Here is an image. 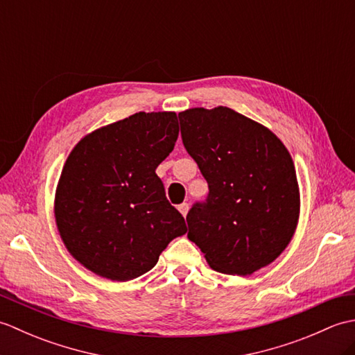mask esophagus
<instances>
[{
	"label": "esophagus",
	"instance_id": "obj_1",
	"mask_svg": "<svg viewBox=\"0 0 355 355\" xmlns=\"http://www.w3.org/2000/svg\"><path fill=\"white\" fill-rule=\"evenodd\" d=\"M178 210H180V212H182L183 216H186L187 210H189V205H187V202H182V205L178 206Z\"/></svg>",
	"mask_w": 355,
	"mask_h": 355
}]
</instances>
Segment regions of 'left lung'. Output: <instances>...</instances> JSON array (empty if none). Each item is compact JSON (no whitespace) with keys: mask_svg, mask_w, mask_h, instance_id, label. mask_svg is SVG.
I'll return each instance as SVG.
<instances>
[{"mask_svg":"<svg viewBox=\"0 0 355 355\" xmlns=\"http://www.w3.org/2000/svg\"><path fill=\"white\" fill-rule=\"evenodd\" d=\"M183 145L209 193L186 216L209 266L250 275L281 254L296 229L299 189L288 150L266 126L225 107L178 114Z\"/></svg>","mask_w":355,"mask_h":355,"instance_id":"1","label":"left lung"}]
</instances>
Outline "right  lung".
<instances>
[{
  "label": "right lung",
  "mask_w": 355,
  "mask_h": 355,
  "mask_svg": "<svg viewBox=\"0 0 355 355\" xmlns=\"http://www.w3.org/2000/svg\"><path fill=\"white\" fill-rule=\"evenodd\" d=\"M177 139L175 112H135L88 134L67 158L56 192L58 229L93 273L131 281L187 232L155 173Z\"/></svg>",
  "instance_id": "add662e5"
}]
</instances>
